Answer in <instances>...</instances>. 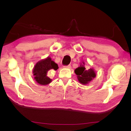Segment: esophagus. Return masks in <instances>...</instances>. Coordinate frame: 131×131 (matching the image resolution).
<instances>
[{
    "mask_svg": "<svg viewBox=\"0 0 131 131\" xmlns=\"http://www.w3.org/2000/svg\"><path fill=\"white\" fill-rule=\"evenodd\" d=\"M64 68H68V69H70L71 68V65H68V66H63Z\"/></svg>",
    "mask_w": 131,
    "mask_h": 131,
    "instance_id": "34e87169",
    "label": "esophagus"
}]
</instances>
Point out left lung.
Instances as JSON below:
<instances>
[{
    "label": "left lung",
    "mask_w": 131,
    "mask_h": 131,
    "mask_svg": "<svg viewBox=\"0 0 131 131\" xmlns=\"http://www.w3.org/2000/svg\"><path fill=\"white\" fill-rule=\"evenodd\" d=\"M84 65V63H81L79 67L77 68L74 71L77 75L79 82L83 84H87L96 77V74L94 69H90L86 70Z\"/></svg>",
    "instance_id": "obj_1"
}]
</instances>
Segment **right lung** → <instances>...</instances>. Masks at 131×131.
Listing matches in <instances>:
<instances>
[{
    "label": "right lung",
    "mask_w": 131,
    "mask_h": 131,
    "mask_svg": "<svg viewBox=\"0 0 131 131\" xmlns=\"http://www.w3.org/2000/svg\"><path fill=\"white\" fill-rule=\"evenodd\" d=\"M58 69V65L52 60L51 57H48L46 59L39 61L33 69L34 79L40 85L48 84L52 82V79L47 76V73L51 69L57 70Z\"/></svg>",
    "instance_id": "obj_1"
}]
</instances>
